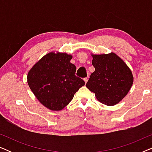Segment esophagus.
Listing matches in <instances>:
<instances>
[{
  "label": "esophagus",
  "instance_id": "obj_1",
  "mask_svg": "<svg viewBox=\"0 0 152 152\" xmlns=\"http://www.w3.org/2000/svg\"><path fill=\"white\" fill-rule=\"evenodd\" d=\"M88 77H85V78H84V82H85V83H86L87 82H88Z\"/></svg>",
  "mask_w": 152,
  "mask_h": 152
}]
</instances>
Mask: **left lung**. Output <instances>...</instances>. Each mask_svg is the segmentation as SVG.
<instances>
[{
    "label": "left lung",
    "mask_w": 152,
    "mask_h": 152,
    "mask_svg": "<svg viewBox=\"0 0 152 152\" xmlns=\"http://www.w3.org/2000/svg\"><path fill=\"white\" fill-rule=\"evenodd\" d=\"M93 58L95 71L86 86L100 102L115 105L126 96L132 86V71L115 53L93 55Z\"/></svg>",
    "instance_id": "1"
}]
</instances>
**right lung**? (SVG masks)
I'll return each mask as SVG.
<instances>
[{
	"label": "right lung",
	"instance_id": "obj_1",
	"mask_svg": "<svg viewBox=\"0 0 152 152\" xmlns=\"http://www.w3.org/2000/svg\"><path fill=\"white\" fill-rule=\"evenodd\" d=\"M66 53H49L32 68L28 84L39 102L53 111L63 109L84 81L75 75L76 66Z\"/></svg>",
	"mask_w": 152,
	"mask_h": 152
}]
</instances>
